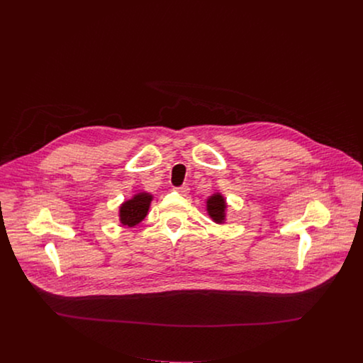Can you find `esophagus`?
I'll return each instance as SVG.
<instances>
[{
	"instance_id": "1",
	"label": "esophagus",
	"mask_w": 363,
	"mask_h": 363,
	"mask_svg": "<svg viewBox=\"0 0 363 363\" xmlns=\"http://www.w3.org/2000/svg\"><path fill=\"white\" fill-rule=\"evenodd\" d=\"M174 191L175 192L181 193V194H188L189 193V186L188 185H182V186H179V188H174Z\"/></svg>"
}]
</instances>
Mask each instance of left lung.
I'll return each instance as SVG.
<instances>
[{
  "instance_id": "8db88e82",
  "label": "left lung",
  "mask_w": 363,
  "mask_h": 363,
  "mask_svg": "<svg viewBox=\"0 0 363 363\" xmlns=\"http://www.w3.org/2000/svg\"><path fill=\"white\" fill-rule=\"evenodd\" d=\"M206 210H207L208 216L213 219L215 223L223 225L226 222L228 203H226V199L222 193L215 192L207 197Z\"/></svg>"
}]
</instances>
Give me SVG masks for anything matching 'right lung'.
I'll return each instance as SVG.
<instances>
[{
    "label": "right lung",
    "mask_w": 363,
    "mask_h": 363,
    "mask_svg": "<svg viewBox=\"0 0 363 363\" xmlns=\"http://www.w3.org/2000/svg\"><path fill=\"white\" fill-rule=\"evenodd\" d=\"M152 200L153 194L145 191L133 194L119 206V222L125 228H134L141 223L148 215Z\"/></svg>",
    "instance_id": "1"
}]
</instances>
